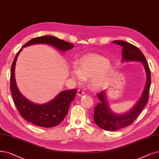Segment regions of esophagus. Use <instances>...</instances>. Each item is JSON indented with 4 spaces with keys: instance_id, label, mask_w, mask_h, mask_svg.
Wrapping results in <instances>:
<instances>
[{
    "instance_id": "1",
    "label": "esophagus",
    "mask_w": 159,
    "mask_h": 159,
    "mask_svg": "<svg viewBox=\"0 0 159 159\" xmlns=\"http://www.w3.org/2000/svg\"><path fill=\"white\" fill-rule=\"evenodd\" d=\"M84 94V91L82 89H78V96H81V95Z\"/></svg>"
}]
</instances>
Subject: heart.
I'll list each match as a JSON object with an SVG mask.
<instances>
[{
    "instance_id": "obj_1",
    "label": "heart",
    "mask_w": 159,
    "mask_h": 159,
    "mask_svg": "<svg viewBox=\"0 0 159 159\" xmlns=\"http://www.w3.org/2000/svg\"><path fill=\"white\" fill-rule=\"evenodd\" d=\"M113 70V65L106 58L97 54H89L78 59L71 74L79 83L89 78V85L94 89H99L107 84Z\"/></svg>"
}]
</instances>
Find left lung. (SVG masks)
<instances>
[{
    "label": "left lung",
    "instance_id": "1",
    "mask_svg": "<svg viewBox=\"0 0 159 159\" xmlns=\"http://www.w3.org/2000/svg\"><path fill=\"white\" fill-rule=\"evenodd\" d=\"M113 42L123 47L122 62L138 61L142 63L145 68L147 79L141 98L130 111L124 114L115 113L110 110L107 102L106 93L104 90L97 94L100 102L94 107V120L100 128L109 131H115L124 128L134 121L148 102L151 86L149 67L141 51L135 46L125 41L115 40Z\"/></svg>",
    "mask_w": 159,
    "mask_h": 159
}]
</instances>
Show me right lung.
I'll use <instances>...</instances> for the list:
<instances>
[{"instance_id":"right-lung-1","label":"right lung","mask_w":159,"mask_h":159,"mask_svg":"<svg viewBox=\"0 0 159 159\" xmlns=\"http://www.w3.org/2000/svg\"><path fill=\"white\" fill-rule=\"evenodd\" d=\"M39 43L52 45L62 52H66L74 47L73 44L55 36H43L30 40L23 48ZM21 50L22 49L17 53L11 67L10 91L14 104L20 115L27 121L42 127H53L60 124L66 116L77 90L73 89L61 91L53 100L43 104H34L27 100L19 91L15 79L16 62Z\"/></svg>"}]
</instances>
